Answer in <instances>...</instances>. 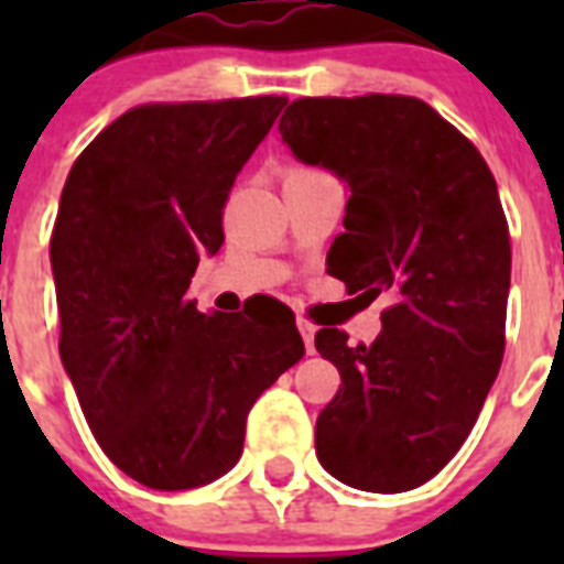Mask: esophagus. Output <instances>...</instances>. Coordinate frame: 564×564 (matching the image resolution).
<instances>
[{"label": "esophagus", "mask_w": 564, "mask_h": 564, "mask_svg": "<svg viewBox=\"0 0 564 564\" xmlns=\"http://www.w3.org/2000/svg\"><path fill=\"white\" fill-rule=\"evenodd\" d=\"M296 327H299V333H302V338H305V350L313 356V352H316V347H313V336H316V325H313L311 318L299 316V318H296Z\"/></svg>", "instance_id": "1"}]
</instances>
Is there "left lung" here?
<instances>
[{
	"label": "left lung",
	"mask_w": 564,
	"mask_h": 564,
	"mask_svg": "<svg viewBox=\"0 0 564 564\" xmlns=\"http://www.w3.org/2000/svg\"><path fill=\"white\" fill-rule=\"evenodd\" d=\"M279 132L350 186L333 276L347 293L392 296L370 347L316 333L341 376L318 412V463L361 491H410L457 455L506 352L511 239L495 174L412 96L299 98Z\"/></svg>",
	"instance_id": "obj_1"
}]
</instances>
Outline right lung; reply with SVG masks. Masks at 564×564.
Masks as SVG:
<instances>
[{"mask_svg":"<svg viewBox=\"0 0 564 564\" xmlns=\"http://www.w3.org/2000/svg\"><path fill=\"white\" fill-rule=\"evenodd\" d=\"M285 96L141 104L76 158L50 262L58 352L104 455L161 491L242 455L253 401L305 356L293 313H200L186 296L223 246V208Z\"/></svg>","mask_w":564,"mask_h":564,"instance_id":"right-lung-1","label":"right lung"}]
</instances>
